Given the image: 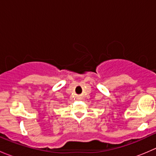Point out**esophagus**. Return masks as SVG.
Returning a JSON list of instances; mask_svg holds the SVG:
<instances>
[{"mask_svg":"<svg viewBox=\"0 0 156 156\" xmlns=\"http://www.w3.org/2000/svg\"><path fill=\"white\" fill-rule=\"evenodd\" d=\"M76 98L78 99V100H81V95H77V96H76Z\"/></svg>","mask_w":156,"mask_h":156,"instance_id":"esophagus-1","label":"esophagus"}]
</instances>
